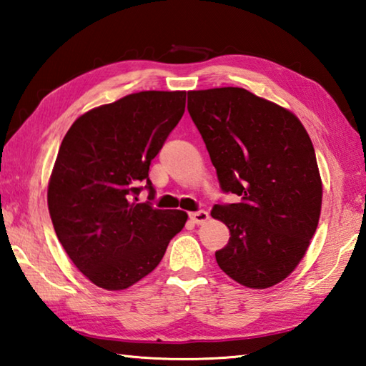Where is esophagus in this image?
<instances>
[{"mask_svg":"<svg viewBox=\"0 0 366 366\" xmlns=\"http://www.w3.org/2000/svg\"><path fill=\"white\" fill-rule=\"evenodd\" d=\"M190 219L195 222V224H205V222L209 219V214L207 212H195L190 213Z\"/></svg>","mask_w":366,"mask_h":366,"instance_id":"34e87169","label":"esophagus"}]
</instances>
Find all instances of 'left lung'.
I'll return each instance as SVG.
<instances>
[{"mask_svg": "<svg viewBox=\"0 0 366 366\" xmlns=\"http://www.w3.org/2000/svg\"><path fill=\"white\" fill-rule=\"evenodd\" d=\"M187 109L221 189L239 197L212 209L231 232L216 262L245 287L276 286L300 263L320 221L323 184L305 127L239 86L189 92Z\"/></svg>", "mask_w": 366, "mask_h": 366, "instance_id": "left-lung-1", "label": "left lung"}]
</instances>
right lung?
<instances>
[{
  "label": "right lung",
  "instance_id": "1",
  "mask_svg": "<svg viewBox=\"0 0 366 366\" xmlns=\"http://www.w3.org/2000/svg\"><path fill=\"white\" fill-rule=\"evenodd\" d=\"M185 92H139L86 111L64 135L48 184L54 232L86 280L124 290L157 268L187 213L137 203Z\"/></svg>",
  "mask_w": 366,
  "mask_h": 366
}]
</instances>
